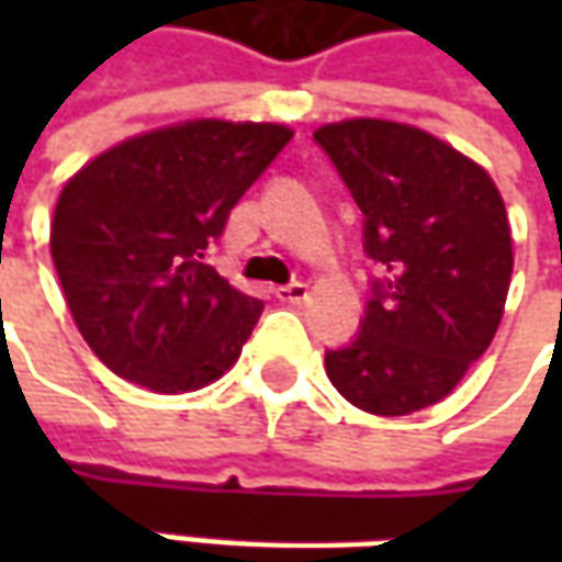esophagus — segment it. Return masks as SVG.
Returning a JSON list of instances; mask_svg holds the SVG:
<instances>
[{
	"mask_svg": "<svg viewBox=\"0 0 562 562\" xmlns=\"http://www.w3.org/2000/svg\"><path fill=\"white\" fill-rule=\"evenodd\" d=\"M274 296L281 303H303V300H310V288L303 281H293V284H284V288H274Z\"/></svg>",
	"mask_w": 562,
	"mask_h": 562,
	"instance_id": "1",
	"label": "esophagus"
}]
</instances>
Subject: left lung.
I'll return each instance as SVG.
<instances>
[{
	"instance_id": "left-lung-1",
	"label": "left lung",
	"mask_w": 562,
	"mask_h": 562,
	"mask_svg": "<svg viewBox=\"0 0 562 562\" xmlns=\"http://www.w3.org/2000/svg\"><path fill=\"white\" fill-rule=\"evenodd\" d=\"M313 137L384 269L362 331L325 372L359 409L409 416L447 397L497 335L513 274L507 205L482 165L413 124L347 119Z\"/></svg>"
}]
</instances>
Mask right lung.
Wrapping results in <instances>:
<instances>
[{
    "mask_svg": "<svg viewBox=\"0 0 562 562\" xmlns=\"http://www.w3.org/2000/svg\"><path fill=\"white\" fill-rule=\"evenodd\" d=\"M291 137L271 121L190 119L121 140L61 187L55 271L115 375L187 394L240 359L262 303L205 266V249Z\"/></svg>",
    "mask_w": 562,
    "mask_h": 562,
    "instance_id": "right-lung-1",
    "label": "right lung"
}]
</instances>
